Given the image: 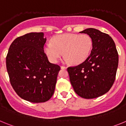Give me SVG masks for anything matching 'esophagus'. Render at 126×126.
Masks as SVG:
<instances>
[{
  "mask_svg": "<svg viewBox=\"0 0 126 126\" xmlns=\"http://www.w3.org/2000/svg\"><path fill=\"white\" fill-rule=\"evenodd\" d=\"M61 68L62 69H66L67 67L65 66H63V65H62V66H61Z\"/></svg>",
  "mask_w": 126,
  "mask_h": 126,
  "instance_id": "esophagus-1",
  "label": "esophagus"
}]
</instances>
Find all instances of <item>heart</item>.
I'll list each match as a JSON object with an SVG mask.
<instances>
[{"label": "heart", "mask_w": 126, "mask_h": 126, "mask_svg": "<svg viewBox=\"0 0 126 126\" xmlns=\"http://www.w3.org/2000/svg\"><path fill=\"white\" fill-rule=\"evenodd\" d=\"M92 45V38L88 34L64 33L54 36L52 42H47L43 50L53 63L57 62L64 52L65 62L79 64L87 59Z\"/></svg>", "instance_id": "heart-1"}]
</instances>
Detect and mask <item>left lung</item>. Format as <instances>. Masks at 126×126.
I'll use <instances>...</instances> for the list:
<instances>
[{"instance_id":"obj_1","label":"left lung","mask_w":126,"mask_h":126,"mask_svg":"<svg viewBox=\"0 0 126 126\" xmlns=\"http://www.w3.org/2000/svg\"><path fill=\"white\" fill-rule=\"evenodd\" d=\"M92 38L91 54L82 64L69 67L67 72L74 92L79 96L92 99L109 92L115 79L119 55L113 39L94 28L79 32Z\"/></svg>"}]
</instances>
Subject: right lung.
<instances>
[{"label":"right lung","mask_w":126,"mask_h":126,"mask_svg":"<svg viewBox=\"0 0 126 126\" xmlns=\"http://www.w3.org/2000/svg\"><path fill=\"white\" fill-rule=\"evenodd\" d=\"M43 33H30L16 38L6 57L7 71L16 93L32 103L48 101L55 91L59 65L48 61Z\"/></svg>","instance_id":"add662e5"}]
</instances>
